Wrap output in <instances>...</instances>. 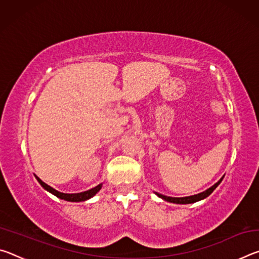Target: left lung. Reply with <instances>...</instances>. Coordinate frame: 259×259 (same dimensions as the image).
Instances as JSON below:
<instances>
[{
	"label": "left lung",
	"mask_w": 259,
	"mask_h": 259,
	"mask_svg": "<svg viewBox=\"0 0 259 259\" xmlns=\"http://www.w3.org/2000/svg\"><path fill=\"white\" fill-rule=\"evenodd\" d=\"M223 181V178L221 179V181L217 182L216 184H214L213 186H211L210 188H208L207 191H204L202 193H199V194L196 195H192V196H186V198H171V196H165V195H162V194H159V193H156L157 196H160L161 199H163L165 201H169V202H174V203H181V204H186V203H193V202H196V201H200L202 199H205L207 196H209L211 193L213 192L214 188H216L219 184H221V182Z\"/></svg>",
	"instance_id": "1"
}]
</instances>
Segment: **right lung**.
<instances>
[{
  "label": "right lung",
  "instance_id": "add662e5",
  "mask_svg": "<svg viewBox=\"0 0 259 259\" xmlns=\"http://www.w3.org/2000/svg\"><path fill=\"white\" fill-rule=\"evenodd\" d=\"M36 179H37V182L41 184L42 187L46 188L48 192L52 193V194L56 195L57 198H59L61 200L71 201V202H80V201H85L88 199L93 198V196L96 194V193H97L100 190V188H102V186H103V184H99L98 186L91 188V190H89V191H85V192H82V193H74V194H67V193H61V192L56 191L55 188H52L49 185H47L46 183H43L38 177H36Z\"/></svg>",
  "mask_w": 259,
  "mask_h": 259
}]
</instances>
